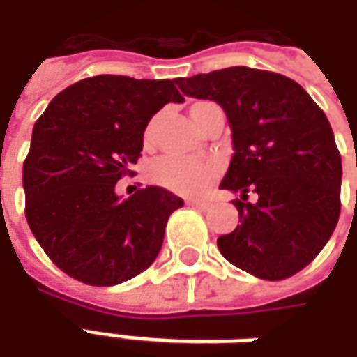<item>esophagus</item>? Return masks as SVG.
I'll return each instance as SVG.
<instances>
[{
  "label": "esophagus",
  "instance_id": "obj_1",
  "mask_svg": "<svg viewBox=\"0 0 357 357\" xmlns=\"http://www.w3.org/2000/svg\"><path fill=\"white\" fill-rule=\"evenodd\" d=\"M187 206H191V208H197V210H206L210 204L204 201H187Z\"/></svg>",
  "mask_w": 357,
  "mask_h": 357
}]
</instances>
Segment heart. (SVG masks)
I'll return each mask as SVG.
<instances>
[{
  "mask_svg": "<svg viewBox=\"0 0 357 357\" xmlns=\"http://www.w3.org/2000/svg\"><path fill=\"white\" fill-rule=\"evenodd\" d=\"M204 105L206 102L201 101L191 107L193 120ZM153 132H155V122L149 124L145 130V135H143L145 143L153 139ZM147 176L153 183L168 189L172 193L193 197V195H201L212 185V181L220 176V164L216 160H193V158H183V156L166 155L151 162Z\"/></svg>",
  "mask_w": 357,
  "mask_h": 357,
  "instance_id": "1",
  "label": "heart"
}]
</instances>
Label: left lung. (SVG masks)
I'll return each mask as SVG.
<instances>
[{
  "label": "left lung",
  "mask_w": 357,
  "mask_h": 357,
  "mask_svg": "<svg viewBox=\"0 0 357 357\" xmlns=\"http://www.w3.org/2000/svg\"><path fill=\"white\" fill-rule=\"evenodd\" d=\"M176 84L189 97L216 101L231 126L235 153L220 187L241 193L233 201L239 225L218 239L220 252L268 281L298 273L340 216L342 162L325 112L294 80L248 66Z\"/></svg>",
  "instance_id": "obj_1"
}]
</instances>
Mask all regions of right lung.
Returning a JSON list of instances; mask_svg holds the SVG:
<instances>
[{
  "label": "right lung",
  "mask_w": 357,
  "mask_h": 357,
  "mask_svg": "<svg viewBox=\"0 0 357 357\" xmlns=\"http://www.w3.org/2000/svg\"><path fill=\"white\" fill-rule=\"evenodd\" d=\"M183 97L172 80L99 74L53 97L22 166L26 222L51 262L93 287L124 283L155 262L183 201L151 185L120 201L149 120Z\"/></svg>",
  "instance_id": "right-lung-1"
}]
</instances>
